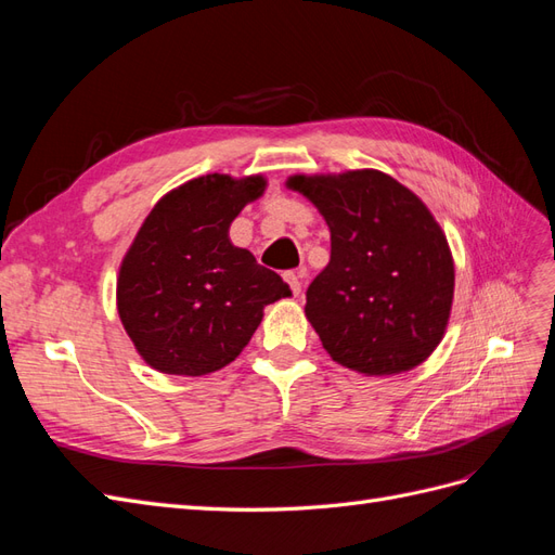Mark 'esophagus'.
<instances>
[{
  "label": "esophagus",
  "instance_id": "34e87169",
  "mask_svg": "<svg viewBox=\"0 0 555 555\" xmlns=\"http://www.w3.org/2000/svg\"><path fill=\"white\" fill-rule=\"evenodd\" d=\"M284 280H287L294 296H298L300 294V280H304V271H287V273H284Z\"/></svg>",
  "mask_w": 555,
  "mask_h": 555
}]
</instances>
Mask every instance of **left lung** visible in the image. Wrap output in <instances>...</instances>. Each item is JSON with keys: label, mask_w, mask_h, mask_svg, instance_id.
<instances>
[{"label": "left lung", "mask_w": 555, "mask_h": 555, "mask_svg": "<svg viewBox=\"0 0 555 555\" xmlns=\"http://www.w3.org/2000/svg\"><path fill=\"white\" fill-rule=\"evenodd\" d=\"M287 188L312 201L331 231V261L306 294L331 359L367 377L424 363L453 300L451 249L424 201L375 169L292 176Z\"/></svg>", "instance_id": "1"}]
</instances>
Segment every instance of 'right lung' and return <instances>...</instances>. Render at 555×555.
Returning a JSON list of instances; mask_svg holds the SVG:
<instances>
[{"label": "right lung", "mask_w": 555, "mask_h": 555, "mask_svg": "<svg viewBox=\"0 0 555 555\" xmlns=\"http://www.w3.org/2000/svg\"><path fill=\"white\" fill-rule=\"evenodd\" d=\"M266 190L263 176H201L164 194L117 275V314L143 361L201 377L236 359L287 282L236 247L229 227Z\"/></svg>", "instance_id": "obj_1"}]
</instances>
